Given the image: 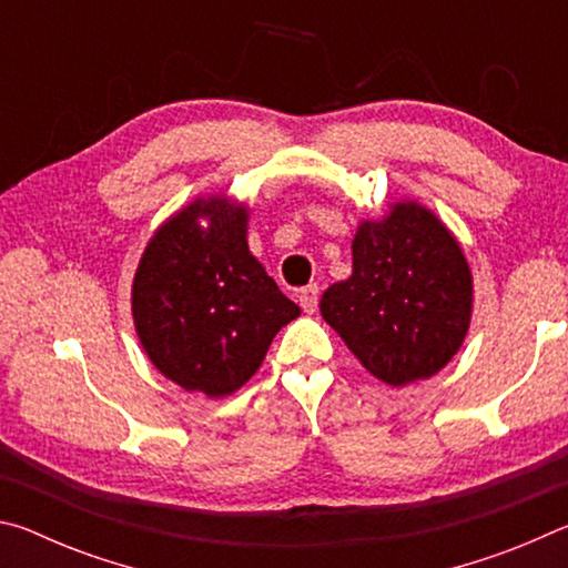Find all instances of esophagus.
Here are the masks:
<instances>
[{"label": "esophagus", "mask_w": 568, "mask_h": 568, "mask_svg": "<svg viewBox=\"0 0 568 568\" xmlns=\"http://www.w3.org/2000/svg\"><path fill=\"white\" fill-rule=\"evenodd\" d=\"M318 285H305L301 293H297V301H301V307L303 311L311 315V313H315V307H318Z\"/></svg>", "instance_id": "1"}]
</instances>
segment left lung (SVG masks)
Wrapping results in <instances>:
<instances>
[{
    "instance_id": "obj_1",
    "label": "left lung",
    "mask_w": 568,
    "mask_h": 568,
    "mask_svg": "<svg viewBox=\"0 0 568 568\" xmlns=\"http://www.w3.org/2000/svg\"><path fill=\"white\" fill-rule=\"evenodd\" d=\"M351 253V275L321 297L323 321L386 386L436 376L474 313V275L456 235L418 200H398L361 220Z\"/></svg>"
}]
</instances>
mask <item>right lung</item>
<instances>
[{
    "mask_svg": "<svg viewBox=\"0 0 568 568\" xmlns=\"http://www.w3.org/2000/svg\"><path fill=\"white\" fill-rule=\"evenodd\" d=\"M247 220L250 207L227 192L200 195L152 233L134 271V333L187 393L233 396L301 315L250 253Z\"/></svg>",
    "mask_w": 568,
    "mask_h": 568,
    "instance_id": "add662e5",
    "label": "right lung"
}]
</instances>
